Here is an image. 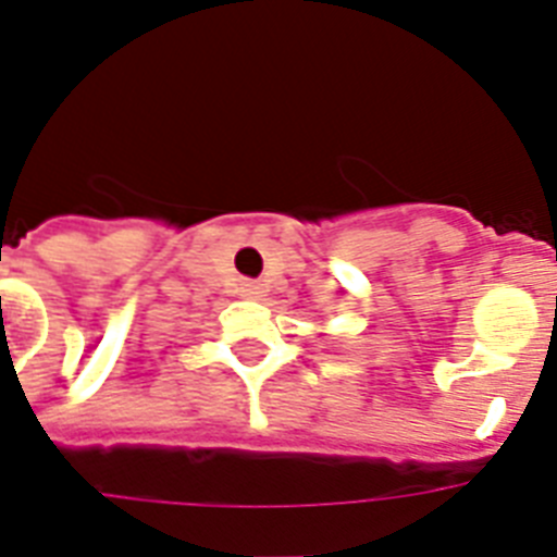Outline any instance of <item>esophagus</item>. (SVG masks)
<instances>
[{"instance_id":"esophagus-1","label":"esophagus","mask_w":557,"mask_h":557,"mask_svg":"<svg viewBox=\"0 0 557 557\" xmlns=\"http://www.w3.org/2000/svg\"><path fill=\"white\" fill-rule=\"evenodd\" d=\"M243 297H260V286L257 283H243Z\"/></svg>"}]
</instances>
